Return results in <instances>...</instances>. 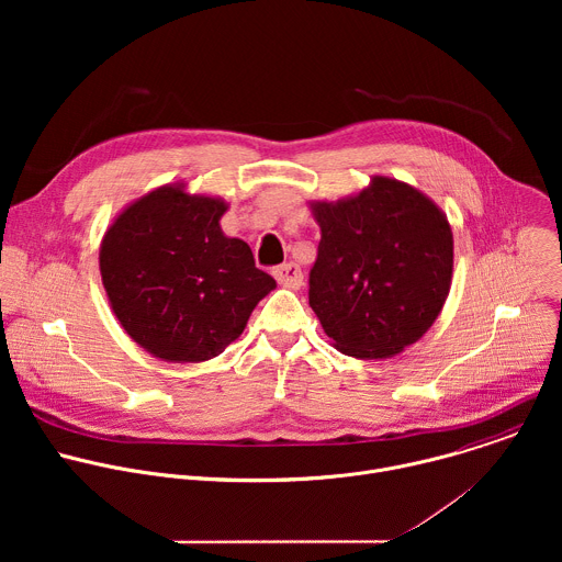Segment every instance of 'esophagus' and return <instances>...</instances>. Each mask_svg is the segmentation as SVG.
Masks as SVG:
<instances>
[{
	"instance_id": "1",
	"label": "esophagus",
	"mask_w": 562,
	"mask_h": 562,
	"mask_svg": "<svg viewBox=\"0 0 562 562\" xmlns=\"http://www.w3.org/2000/svg\"><path fill=\"white\" fill-rule=\"evenodd\" d=\"M273 276H276L278 284H282V286H286V289H297V286L302 284V271H300V267L293 265V262H286V265L278 267V269L273 271Z\"/></svg>"
}]
</instances>
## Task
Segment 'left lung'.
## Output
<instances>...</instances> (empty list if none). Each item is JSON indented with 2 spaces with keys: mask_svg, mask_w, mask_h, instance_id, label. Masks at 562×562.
<instances>
[{
  "mask_svg": "<svg viewBox=\"0 0 562 562\" xmlns=\"http://www.w3.org/2000/svg\"><path fill=\"white\" fill-rule=\"evenodd\" d=\"M308 209L319 226L308 304L331 345L358 360H384L418 342L451 289L453 233L442 209L386 176Z\"/></svg>",
  "mask_w": 562,
  "mask_h": 562,
  "instance_id": "8db88e82",
  "label": "left lung"
}]
</instances>
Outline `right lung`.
I'll list each match as a JSON object with an SVG mask.
<instances>
[{"mask_svg": "<svg viewBox=\"0 0 562 562\" xmlns=\"http://www.w3.org/2000/svg\"><path fill=\"white\" fill-rule=\"evenodd\" d=\"M222 198L184 182L124 206L100 245V273L122 329L153 358L206 362L243 336L276 280L245 239L224 235Z\"/></svg>", "mask_w": 562, "mask_h": 562, "instance_id": "right-lung-1", "label": "right lung"}]
</instances>
